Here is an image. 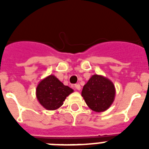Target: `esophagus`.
<instances>
[{
    "label": "esophagus",
    "mask_w": 149,
    "mask_h": 149,
    "mask_svg": "<svg viewBox=\"0 0 149 149\" xmlns=\"http://www.w3.org/2000/svg\"><path fill=\"white\" fill-rule=\"evenodd\" d=\"M74 87L76 88V90H77V91H80V89H81V86H80L79 84H76L74 86Z\"/></svg>",
    "instance_id": "34e87169"
}]
</instances>
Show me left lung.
Listing matches in <instances>:
<instances>
[{
    "label": "left lung",
    "mask_w": 149,
    "mask_h": 149,
    "mask_svg": "<svg viewBox=\"0 0 149 149\" xmlns=\"http://www.w3.org/2000/svg\"><path fill=\"white\" fill-rule=\"evenodd\" d=\"M115 93V86L111 79L95 74L84 86L81 95L92 111L100 113L107 111L111 106Z\"/></svg>",
    "instance_id": "8db88e82"
}]
</instances>
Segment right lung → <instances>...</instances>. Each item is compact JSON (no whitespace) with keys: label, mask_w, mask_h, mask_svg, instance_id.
<instances>
[{"label":"right lung","mask_w":149,"mask_h":149,"mask_svg":"<svg viewBox=\"0 0 149 149\" xmlns=\"http://www.w3.org/2000/svg\"><path fill=\"white\" fill-rule=\"evenodd\" d=\"M72 92V89L65 86L54 75H49L38 84L36 97L44 108L55 111L63 105L65 98Z\"/></svg>","instance_id":"add662e5"}]
</instances>
